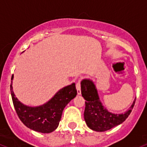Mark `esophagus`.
Here are the masks:
<instances>
[{
    "instance_id": "esophagus-1",
    "label": "esophagus",
    "mask_w": 147,
    "mask_h": 147,
    "mask_svg": "<svg viewBox=\"0 0 147 147\" xmlns=\"http://www.w3.org/2000/svg\"><path fill=\"white\" fill-rule=\"evenodd\" d=\"M76 90H77V94H81V88H80V82L78 81V82L76 85Z\"/></svg>"
}]
</instances>
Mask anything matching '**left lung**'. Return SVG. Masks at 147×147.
<instances>
[{
	"instance_id": "left-lung-1",
	"label": "left lung",
	"mask_w": 147,
	"mask_h": 147,
	"mask_svg": "<svg viewBox=\"0 0 147 147\" xmlns=\"http://www.w3.org/2000/svg\"><path fill=\"white\" fill-rule=\"evenodd\" d=\"M81 93L86 101L84 119L89 128L95 131H106L122 124L130 115L135 100L126 112L121 114L113 113L107 110L98 96L94 82L84 79L81 82Z\"/></svg>"
}]
</instances>
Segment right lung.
I'll use <instances>...</instances> for the list:
<instances>
[{
  "label": "right lung",
  "instance_id": "obj_1",
  "mask_svg": "<svg viewBox=\"0 0 147 147\" xmlns=\"http://www.w3.org/2000/svg\"><path fill=\"white\" fill-rule=\"evenodd\" d=\"M13 75L11 80H13ZM13 81L10 92L13 105L20 120L26 127L40 133H51L58 128L63 110L77 94L75 83L67 86L56 92L49 101L43 105L30 107L25 105L16 97L13 90Z\"/></svg>",
  "mask_w": 147,
  "mask_h": 147
}]
</instances>
